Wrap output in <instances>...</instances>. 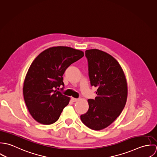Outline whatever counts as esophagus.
I'll return each instance as SVG.
<instances>
[{"label": "esophagus", "mask_w": 157, "mask_h": 157, "mask_svg": "<svg viewBox=\"0 0 157 157\" xmlns=\"http://www.w3.org/2000/svg\"><path fill=\"white\" fill-rule=\"evenodd\" d=\"M78 100V98H73V97L71 98V101H73V102H75V101H77Z\"/></svg>", "instance_id": "obj_1"}]
</instances>
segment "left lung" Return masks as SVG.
<instances>
[{"mask_svg":"<svg viewBox=\"0 0 157 157\" xmlns=\"http://www.w3.org/2000/svg\"><path fill=\"white\" fill-rule=\"evenodd\" d=\"M85 56L90 85L97 88V96L88 100L89 109L80 118L90 129L100 131L112 124L124 109L128 97L127 81L120 65L110 54L92 49L86 50Z\"/></svg>","mask_w":157,"mask_h":157,"instance_id":"8db88e82","label":"left lung"}]
</instances>
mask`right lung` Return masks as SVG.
Returning a JSON list of instances; mask_svg holds the SVG:
<instances>
[{
  "label": "right lung",
  "instance_id": "right-lung-1",
  "mask_svg": "<svg viewBox=\"0 0 157 157\" xmlns=\"http://www.w3.org/2000/svg\"><path fill=\"white\" fill-rule=\"evenodd\" d=\"M83 56L80 50L59 46L45 49L34 60L25 76L23 93L29 112L38 123L51 124L58 120L70 101L57 90L65 85L63 75Z\"/></svg>",
  "mask_w": 157,
  "mask_h": 157
}]
</instances>
